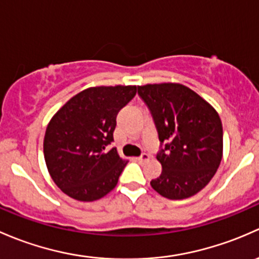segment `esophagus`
<instances>
[{"label": "esophagus", "mask_w": 259, "mask_h": 259, "mask_svg": "<svg viewBox=\"0 0 259 259\" xmlns=\"http://www.w3.org/2000/svg\"><path fill=\"white\" fill-rule=\"evenodd\" d=\"M137 159L138 162H145V161H148L149 159V154H147V153H143V154H141L140 157H137Z\"/></svg>", "instance_id": "esophagus-1"}]
</instances>
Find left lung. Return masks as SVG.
<instances>
[{
    "instance_id": "8db88e82",
    "label": "left lung",
    "mask_w": 259,
    "mask_h": 259,
    "mask_svg": "<svg viewBox=\"0 0 259 259\" xmlns=\"http://www.w3.org/2000/svg\"><path fill=\"white\" fill-rule=\"evenodd\" d=\"M161 146L162 173L152 188L168 199H185L206 187L223 156V128L217 111L181 83L138 86Z\"/></svg>"
}]
</instances>
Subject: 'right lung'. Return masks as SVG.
<instances>
[{"label":"right lung","instance_id":"obj_1","mask_svg":"<svg viewBox=\"0 0 259 259\" xmlns=\"http://www.w3.org/2000/svg\"><path fill=\"white\" fill-rule=\"evenodd\" d=\"M137 86L90 87L65 103L47 124L44 153L51 178L71 198L92 202L116 187L127 162L108 151L116 117Z\"/></svg>","mask_w":259,"mask_h":259}]
</instances>
